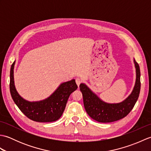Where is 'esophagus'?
<instances>
[{
  "mask_svg": "<svg viewBox=\"0 0 151 151\" xmlns=\"http://www.w3.org/2000/svg\"><path fill=\"white\" fill-rule=\"evenodd\" d=\"M76 84L78 85V86H79L80 84L81 83V79L80 78H76Z\"/></svg>",
  "mask_w": 151,
  "mask_h": 151,
  "instance_id": "1",
  "label": "esophagus"
}]
</instances>
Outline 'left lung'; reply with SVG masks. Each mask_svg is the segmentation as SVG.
Wrapping results in <instances>:
<instances>
[{
  "label": "left lung",
  "mask_w": 151,
  "mask_h": 151,
  "mask_svg": "<svg viewBox=\"0 0 151 151\" xmlns=\"http://www.w3.org/2000/svg\"><path fill=\"white\" fill-rule=\"evenodd\" d=\"M136 68V82L131 93L123 101L119 103H108L99 98L84 83L80 85L82 93L85 110L93 119L100 123H110L126 117L132 110L139 97L141 82L140 69L135 59H134Z\"/></svg>",
  "instance_id": "1"
}]
</instances>
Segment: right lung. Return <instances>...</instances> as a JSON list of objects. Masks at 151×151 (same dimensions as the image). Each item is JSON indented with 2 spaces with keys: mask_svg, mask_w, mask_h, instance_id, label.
Segmentation results:
<instances>
[{
  "mask_svg": "<svg viewBox=\"0 0 151 151\" xmlns=\"http://www.w3.org/2000/svg\"><path fill=\"white\" fill-rule=\"evenodd\" d=\"M15 62L10 69L9 89L12 97L20 110L30 119L48 123L59 119L65 110L70 95L78 88L75 80L63 82L49 97L40 101H28L18 93L14 84V69Z\"/></svg>",
  "mask_w": 151,
  "mask_h": 151,
  "instance_id": "right-lung-1",
  "label": "right lung"
}]
</instances>
